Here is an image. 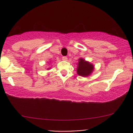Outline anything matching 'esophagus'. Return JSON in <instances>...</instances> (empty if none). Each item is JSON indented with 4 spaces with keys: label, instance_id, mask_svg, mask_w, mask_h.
<instances>
[{
    "label": "esophagus",
    "instance_id": "esophagus-1",
    "mask_svg": "<svg viewBox=\"0 0 133 133\" xmlns=\"http://www.w3.org/2000/svg\"><path fill=\"white\" fill-rule=\"evenodd\" d=\"M62 59L63 61H67L68 60V57H67L66 56H63V57H62Z\"/></svg>",
    "mask_w": 133,
    "mask_h": 133
}]
</instances>
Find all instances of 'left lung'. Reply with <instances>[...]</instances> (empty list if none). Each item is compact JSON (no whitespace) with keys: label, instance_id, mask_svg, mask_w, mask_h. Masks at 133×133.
I'll list each match as a JSON object with an SVG mask.
<instances>
[{"label":"left lung","instance_id":"8db88e82","mask_svg":"<svg viewBox=\"0 0 133 133\" xmlns=\"http://www.w3.org/2000/svg\"><path fill=\"white\" fill-rule=\"evenodd\" d=\"M94 66L92 64L85 61L83 59H79L78 66L77 69V73L79 76L86 77L89 76L93 71Z\"/></svg>","mask_w":133,"mask_h":133}]
</instances>
